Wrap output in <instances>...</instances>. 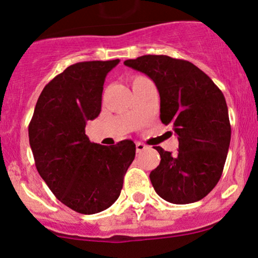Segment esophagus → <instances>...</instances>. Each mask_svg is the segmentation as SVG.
Masks as SVG:
<instances>
[{"label":"esophagus","mask_w":258,"mask_h":258,"mask_svg":"<svg viewBox=\"0 0 258 258\" xmlns=\"http://www.w3.org/2000/svg\"><path fill=\"white\" fill-rule=\"evenodd\" d=\"M145 149H147V145H144L143 143H136V150H137V153H142Z\"/></svg>","instance_id":"esophagus-1"}]
</instances>
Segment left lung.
I'll use <instances>...</instances> for the list:
<instances>
[{
	"label": "left lung",
	"instance_id": "1",
	"mask_svg": "<svg viewBox=\"0 0 258 258\" xmlns=\"http://www.w3.org/2000/svg\"><path fill=\"white\" fill-rule=\"evenodd\" d=\"M125 66L147 74L160 94V119L178 136L175 154L156 147L161 156L150 173L155 191L169 203L201 201L221 178L231 142L225 96L191 62L166 55H144Z\"/></svg>",
	"mask_w": 258,
	"mask_h": 258
}]
</instances>
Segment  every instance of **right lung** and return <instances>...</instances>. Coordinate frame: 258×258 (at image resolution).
<instances>
[{
	"instance_id": "1",
	"label": "right lung",
	"mask_w": 258,
	"mask_h": 258,
	"mask_svg": "<svg viewBox=\"0 0 258 258\" xmlns=\"http://www.w3.org/2000/svg\"><path fill=\"white\" fill-rule=\"evenodd\" d=\"M120 60L78 62L49 82L29 125L36 168L52 194L80 214H96L120 196L136 144L89 141L86 121L101 113L105 77Z\"/></svg>"
}]
</instances>
